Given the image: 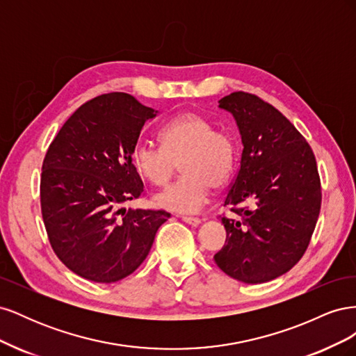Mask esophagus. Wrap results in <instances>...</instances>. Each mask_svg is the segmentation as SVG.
<instances>
[{
  "label": "esophagus",
  "mask_w": 356,
  "mask_h": 356,
  "mask_svg": "<svg viewBox=\"0 0 356 356\" xmlns=\"http://www.w3.org/2000/svg\"><path fill=\"white\" fill-rule=\"evenodd\" d=\"M182 221H186L190 225H199L202 222V220L197 217H182Z\"/></svg>",
  "instance_id": "obj_1"
}]
</instances>
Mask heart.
Here are the masks:
<instances>
[{
  "label": "heart",
  "instance_id": "obj_1",
  "mask_svg": "<svg viewBox=\"0 0 356 356\" xmlns=\"http://www.w3.org/2000/svg\"><path fill=\"white\" fill-rule=\"evenodd\" d=\"M160 147L138 144L131 153L135 170L154 186H166L179 163L182 177L156 196L161 208L197 212L212 187L227 182L238 159L234 138L215 129L209 118L197 113H182L159 132Z\"/></svg>",
  "mask_w": 356,
  "mask_h": 356
}]
</instances>
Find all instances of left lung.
<instances>
[{
    "instance_id": "8db88e82",
    "label": "left lung",
    "mask_w": 356,
    "mask_h": 356,
    "mask_svg": "<svg viewBox=\"0 0 356 356\" xmlns=\"http://www.w3.org/2000/svg\"><path fill=\"white\" fill-rule=\"evenodd\" d=\"M220 106L238 123L243 152L222 203L234 217L222 215L227 239L213 260L241 282H268L300 261L316 227V159L294 124L257 95L233 92Z\"/></svg>"
}]
</instances>
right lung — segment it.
<instances>
[{
	"label": "right lung",
	"mask_w": 356,
	"mask_h": 356,
	"mask_svg": "<svg viewBox=\"0 0 356 356\" xmlns=\"http://www.w3.org/2000/svg\"><path fill=\"white\" fill-rule=\"evenodd\" d=\"M157 111L123 92L83 104L53 139L40 181L49 242L71 272L113 284L145 260L170 213L131 209L144 184L131 161L144 123Z\"/></svg>",
	"instance_id": "add662e5"
}]
</instances>
